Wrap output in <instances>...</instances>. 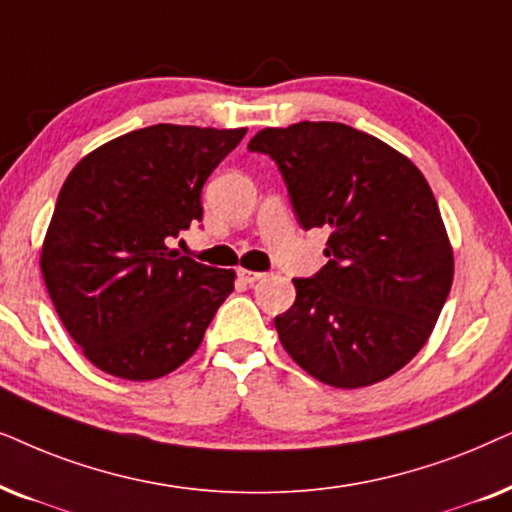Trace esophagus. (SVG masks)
<instances>
[{"mask_svg": "<svg viewBox=\"0 0 512 512\" xmlns=\"http://www.w3.org/2000/svg\"><path fill=\"white\" fill-rule=\"evenodd\" d=\"M238 278H241L243 283L255 285L257 281H262L264 274H260V271H250V269H238Z\"/></svg>", "mask_w": 512, "mask_h": 512, "instance_id": "34e87169", "label": "esophagus"}]
</instances>
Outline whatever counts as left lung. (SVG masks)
<instances>
[{"label": "left lung", "instance_id": "1", "mask_svg": "<svg viewBox=\"0 0 512 512\" xmlns=\"http://www.w3.org/2000/svg\"><path fill=\"white\" fill-rule=\"evenodd\" d=\"M278 163L304 229H330L313 278L276 316L288 356L335 388L384 381L431 337L454 281L438 201L414 163L337 121L262 128L248 142Z\"/></svg>", "mask_w": 512, "mask_h": 512}]
</instances>
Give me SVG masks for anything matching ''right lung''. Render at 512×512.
I'll return each mask as SVG.
<instances>
[{
    "instance_id": "add662e5",
    "label": "right lung",
    "mask_w": 512,
    "mask_h": 512,
    "mask_svg": "<svg viewBox=\"0 0 512 512\" xmlns=\"http://www.w3.org/2000/svg\"><path fill=\"white\" fill-rule=\"evenodd\" d=\"M245 128L156 124L105 142L67 175L39 267L70 337L112 377H166L199 349L234 269L170 248Z\"/></svg>"
}]
</instances>
